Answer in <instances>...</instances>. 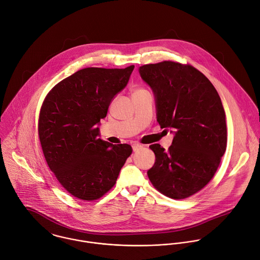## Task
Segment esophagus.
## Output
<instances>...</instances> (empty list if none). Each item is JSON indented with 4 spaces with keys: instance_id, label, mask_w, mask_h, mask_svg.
<instances>
[{
    "instance_id": "34e87169",
    "label": "esophagus",
    "mask_w": 260,
    "mask_h": 260,
    "mask_svg": "<svg viewBox=\"0 0 260 260\" xmlns=\"http://www.w3.org/2000/svg\"><path fill=\"white\" fill-rule=\"evenodd\" d=\"M142 148H143L142 145H139V144H134V145H133V150H134V152L139 151V150L142 149Z\"/></svg>"
}]
</instances>
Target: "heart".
Instances as JSON below:
<instances>
[{
    "mask_svg": "<svg viewBox=\"0 0 260 260\" xmlns=\"http://www.w3.org/2000/svg\"><path fill=\"white\" fill-rule=\"evenodd\" d=\"M145 92H149L147 89H145V88H136L135 90H134V93H133V95L134 94H139V93H145Z\"/></svg>",
    "mask_w": 260,
    "mask_h": 260,
    "instance_id": "heart-1",
    "label": "heart"
}]
</instances>
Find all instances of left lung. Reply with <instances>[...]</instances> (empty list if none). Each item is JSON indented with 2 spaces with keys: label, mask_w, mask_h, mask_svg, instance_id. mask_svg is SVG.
I'll return each mask as SVG.
<instances>
[{
  "label": "left lung",
  "mask_w": 260,
  "mask_h": 260,
  "mask_svg": "<svg viewBox=\"0 0 260 260\" xmlns=\"http://www.w3.org/2000/svg\"><path fill=\"white\" fill-rule=\"evenodd\" d=\"M156 98L157 121L172 128V145L165 151L150 146L156 162L148 171L162 194L183 200L202 190L214 177L227 147L226 114L211 81L190 64L172 60L139 69Z\"/></svg>",
  "instance_id": "left-lung-1"
}]
</instances>
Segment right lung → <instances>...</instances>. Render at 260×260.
I'll use <instances>...</instances> for the list:
<instances>
[{
	"instance_id": "add662e5",
	"label": "right lung",
	"mask_w": 260,
	"mask_h": 260,
	"mask_svg": "<svg viewBox=\"0 0 260 260\" xmlns=\"http://www.w3.org/2000/svg\"><path fill=\"white\" fill-rule=\"evenodd\" d=\"M134 68L82 69L57 83L41 105L38 136L45 161L61 186L81 201L108 192L133 153L131 145L99 139L97 124Z\"/></svg>"
}]
</instances>
